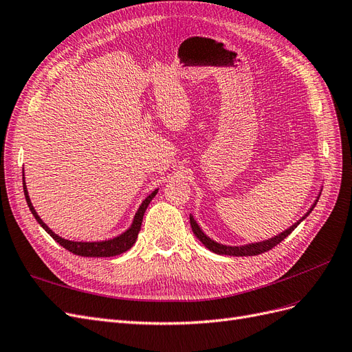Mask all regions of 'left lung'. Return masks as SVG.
I'll return each instance as SVG.
<instances>
[{
	"mask_svg": "<svg viewBox=\"0 0 352 352\" xmlns=\"http://www.w3.org/2000/svg\"><path fill=\"white\" fill-rule=\"evenodd\" d=\"M320 194H322V192H320ZM317 198H318V197H317ZM317 201H318V199L314 201V204L311 206V208L308 210L300 220H298L296 223H294V225H292L289 229L283 230L282 233H279V235H276V236H273V238H270V239H265V241H261V242H254V243H248V245H241V247H230V245H223V243H219V242H216V241H212L211 238H208V236L206 235V233L201 230V228L198 226V223L195 221V219H194L192 214L189 216V221H190V228H192V232L195 233V236H197L202 243H204L210 251L216 252V254H220V255H233V257H247V255H258V254H263V252H265V251L272 250L273 247H276V245H278V243H280L287 235H289V233H292V230H294L298 225H300V223H301L308 214H310V212L313 211V208L316 207Z\"/></svg>",
	"mask_w": 352,
	"mask_h": 352,
	"instance_id": "8db88e82",
	"label": "left lung"
}]
</instances>
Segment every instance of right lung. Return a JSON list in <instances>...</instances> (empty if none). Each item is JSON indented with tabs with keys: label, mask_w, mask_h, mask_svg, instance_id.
Listing matches in <instances>:
<instances>
[{
	"label": "right lung",
	"mask_w": 352,
	"mask_h": 352,
	"mask_svg": "<svg viewBox=\"0 0 352 352\" xmlns=\"http://www.w3.org/2000/svg\"><path fill=\"white\" fill-rule=\"evenodd\" d=\"M23 190H25V198H26L29 210L32 211V214H34V217L36 219V221L39 223V225L45 229V232L48 233V235L52 239H54L56 242H58L63 248H66L67 251L76 254V255H82V257H114V255H119V254L127 251L129 248H132L133 243L136 242L138 233H140V230H141L144 212H145L146 207L150 206L151 199L158 192V189L153 190V192L142 201V204L140 206V208H138L136 214L133 217V221H132L131 228L127 229L126 232H123L122 235L116 236L113 239H109V241H101V242H74V241H69V239H65V238L58 236L57 233L52 232L45 225V223L42 221V219L38 216V212L35 211L34 206H32L29 194H28V188H26V184H25V175H23Z\"/></svg>",
	"instance_id": "1"
}]
</instances>
